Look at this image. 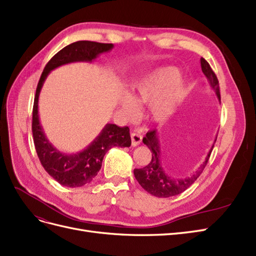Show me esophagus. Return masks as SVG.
Returning a JSON list of instances; mask_svg holds the SVG:
<instances>
[{
  "label": "esophagus",
  "mask_w": 256,
  "mask_h": 256,
  "mask_svg": "<svg viewBox=\"0 0 256 256\" xmlns=\"http://www.w3.org/2000/svg\"><path fill=\"white\" fill-rule=\"evenodd\" d=\"M142 138L143 136L140 134L136 132V131H134V132L131 134V144H132V146L140 145L142 142Z\"/></svg>",
  "instance_id": "1"
}]
</instances>
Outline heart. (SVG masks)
<instances>
[{
	"instance_id": "obj_1",
	"label": "heart",
	"mask_w": 256,
	"mask_h": 256,
	"mask_svg": "<svg viewBox=\"0 0 256 256\" xmlns=\"http://www.w3.org/2000/svg\"><path fill=\"white\" fill-rule=\"evenodd\" d=\"M186 95L184 84L180 72L174 67H162L131 85V97L136 104H150V116L156 122L168 118ZM126 99L125 109L136 113V104Z\"/></svg>"
}]
</instances>
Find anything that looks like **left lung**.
Wrapping results in <instances>:
<instances>
[{
	"mask_svg": "<svg viewBox=\"0 0 256 256\" xmlns=\"http://www.w3.org/2000/svg\"><path fill=\"white\" fill-rule=\"evenodd\" d=\"M200 67H202V72L207 78L210 88L216 92V95L220 100V90H219V81L216 78V74L212 72L210 65L205 58H200ZM143 143L148 146V148L152 152V159L148 164L142 168H134V177L136 180L141 184V187L150 193L152 196L157 198H170L177 194H180L182 192L187 190L190 186L194 182L198 177L202 174L203 170L205 168L207 162L210 157L212 150H209L205 161L203 164L200 166L196 171L192 175L184 177V178H172L168 176L164 168L161 166L160 161V144L157 136V130L154 129L148 131L146 136L143 138Z\"/></svg>",
	"mask_w": 256,
	"mask_h": 256,
	"instance_id": "1",
	"label": "left lung"
}]
</instances>
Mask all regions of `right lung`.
Returning a JSON list of instances; mask_svg holds the SVG:
<instances>
[{
	"mask_svg": "<svg viewBox=\"0 0 256 256\" xmlns=\"http://www.w3.org/2000/svg\"><path fill=\"white\" fill-rule=\"evenodd\" d=\"M112 48L113 44L88 40H80L68 44L48 62L37 85L32 120L36 152L48 174L66 187H81L94 180L102 168L106 152L111 147H129L131 145L129 128L106 124L99 136L84 150L74 154H63L49 143L44 134L38 116V97L46 78L53 69L74 62H92L99 54L110 51Z\"/></svg>",
	"mask_w": 256,
	"mask_h": 256,
	"instance_id": "obj_1",
	"label": "right lung"
}]
</instances>
